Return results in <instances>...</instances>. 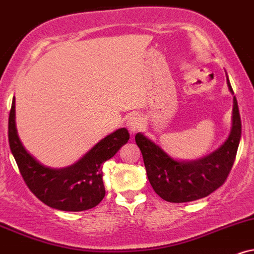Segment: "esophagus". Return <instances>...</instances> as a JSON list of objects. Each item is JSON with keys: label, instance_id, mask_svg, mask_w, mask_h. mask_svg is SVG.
Listing matches in <instances>:
<instances>
[{"label": "esophagus", "instance_id": "34e87169", "mask_svg": "<svg viewBox=\"0 0 254 254\" xmlns=\"http://www.w3.org/2000/svg\"><path fill=\"white\" fill-rule=\"evenodd\" d=\"M143 125V117L138 114L131 115L129 119L127 121V127L130 130L131 133H135L140 129Z\"/></svg>", "mask_w": 254, "mask_h": 254}]
</instances>
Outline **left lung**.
Here are the masks:
<instances>
[{
  "label": "left lung",
  "instance_id": "obj_1",
  "mask_svg": "<svg viewBox=\"0 0 254 254\" xmlns=\"http://www.w3.org/2000/svg\"><path fill=\"white\" fill-rule=\"evenodd\" d=\"M227 86L234 94L230 80ZM241 137V119L235 96H233L232 129L226 142L196 161H177L170 157L160 145L138 132L135 137L143 155L149 182L155 193L168 202L181 203L208 196L224 185L233 167Z\"/></svg>",
  "mask_w": 254,
  "mask_h": 254
}]
</instances>
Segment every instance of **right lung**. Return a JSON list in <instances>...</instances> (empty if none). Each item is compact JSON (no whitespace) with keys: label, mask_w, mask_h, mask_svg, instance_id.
<instances>
[{"label":"right lung","mask_w":254,"mask_h":254,"mask_svg":"<svg viewBox=\"0 0 254 254\" xmlns=\"http://www.w3.org/2000/svg\"><path fill=\"white\" fill-rule=\"evenodd\" d=\"M8 138L11 154L30 191L52 208L81 212L96 207L105 196L102 164L115 156L127 143L130 135L122 127L99 140L72 166L60 169L46 167L27 152L17 136L14 98L9 114Z\"/></svg>","instance_id":"1"}]
</instances>
